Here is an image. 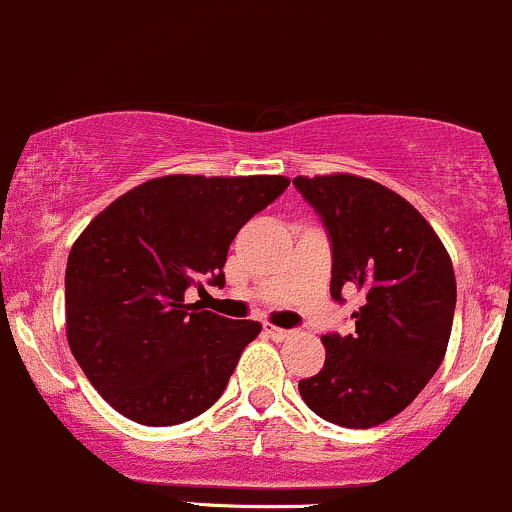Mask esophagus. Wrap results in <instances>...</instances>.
<instances>
[{"label":"esophagus","mask_w":512,"mask_h":512,"mask_svg":"<svg viewBox=\"0 0 512 512\" xmlns=\"http://www.w3.org/2000/svg\"><path fill=\"white\" fill-rule=\"evenodd\" d=\"M263 333H266L268 337H271V340H276V342H283V340H288V337L293 335L291 330L276 328V325H271V323H266V325H263Z\"/></svg>","instance_id":"esophagus-1"}]
</instances>
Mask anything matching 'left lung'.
Returning a JSON list of instances; mask_svg holds the SVG:
<instances>
[{
    "label": "left lung",
    "mask_w": 512,
    "mask_h": 512,
    "mask_svg": "<svg viewBox=\"0 0 512 512\" xmlns=\"http://www.w3.org/2000/svg\"><path fill=\"white\" fill-rule=\"evenodd\" d=\"M333 246L330 293L357 288L350 335H323L325 365L300 379L303 402L347 429L384 424L439 370L456 310L449 251L431 224L384 184L357 175L295 177Z\"/></svg>",
    "instance_id": "1"
}]
</instances>
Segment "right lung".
I'll use <instances>...</instances> for the list:
<instances>
[{
    "label": "right lung",
    "instance_id": "obj_1",
    "mask_svg": "<svg viewBox=\"0 0 512 512\" xmlns=\"http://www.w3.org/2000/svg\"><path fill=\"white\" fill-rule=\"evenodd\" d=\"M281 175H167L103 209L66 266V337L100 397L145 426H172L221 397L261 333L184 303L189 286H224L234 236L281 197Z\"/></svg>",
    "mask_w": 512,
    "mask_h": 512
}]
</instances>
